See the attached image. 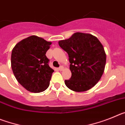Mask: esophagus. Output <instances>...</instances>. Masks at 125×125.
Returning a JSON list of instances; mask_svg holds the SVG:
<instances>
[{
  "label": "esophagus",
  "mask_w": 125,
  "mask_h": 125,
  "mask_svg": "<svg viewBox=\"0 0 125 125\" xmlns=\"http://www.w3.org/2000/svg\"><path fill=\"white\" fill-rule=\"evenodd\" d=\"M58 69H59V71H62V69H63V66H60V67H59V68H58Z\"/></svg>",
  "instance_id": "esophagus-1"
}]
</instances>
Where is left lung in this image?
<instances>
[{"instance_id": "left-lung-1", "label": "left lung", "mask_w": 125, "mask_h": 125, "mask_svg": "<svg viewBox=\"0 0 125 125\" xmlns=\"http://www.w3.org/2000/svg\"><path fill=\"white\" fill-rule=\"evenodd\" d=\"M68 54L71 77L65 80L66 86L76 92L91 89L101 79L106 64L104 49L96 37L76 32L68 39L59 41Z\"/></svg>"}]
</instances>
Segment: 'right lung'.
I'll list each match as a JSON object with an SVG mask.
<instances>
[{
    "label": "right lung",
    "mask_w": 125,
    "mask_h": 125,
    "mask_svg": "<svg viewBox=\"0 0 125 125\" xmlns=\"http://www.w3.org/2000/svg\"><path fill=\"white\" fill-rule=\"evenodd\" d=\"M51 42L31 36L17 43L11 54V67L19 83L32 93L45 91L54 70L49 67L46 53Z\"/></svg>",
    "instance_id": "right-lung-1"
}]
</instances>
